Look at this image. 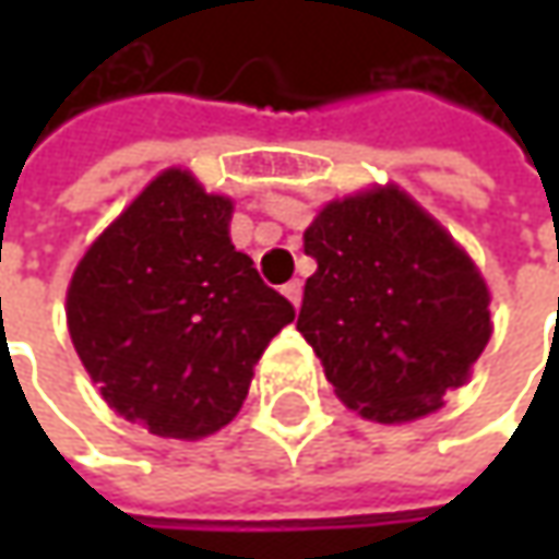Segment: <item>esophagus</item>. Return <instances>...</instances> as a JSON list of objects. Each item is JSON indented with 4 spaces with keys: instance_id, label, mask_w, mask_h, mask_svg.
<instances>
[{
    "instance_id": "obj_1",
    "label": "esophagus",
    "mask_w": 559,
    "mask_h": 559,
    "mask_svg": "<svg viewBox=\"0 0 559 559\" xmlns=\"http://www.w3.org/2000/svg\"><path fill=\"white\" fill-rule=\"evenodd\" d=\"M301 280H292V283H286V286H283V295H286V298H289L292 305H295V308H301Z\"/></svg>"
}]
</instances>
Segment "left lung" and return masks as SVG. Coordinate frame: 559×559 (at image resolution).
Here are the masks:
<instances>
[{"label": "left lung", "instance_id": "1", "mask_svg": "<svg viewBox=\"0 0 559 559\" xmlns=\"http://www.w3.org/2000/svg\"><path fill=\"white\" fill-rule=\"evenodd\" d=\"M317 273L298 333L360 417L411 423L466 382L491 338L488 286L397 186L330 202L305 229Z\"/></svg>", "mask_w": 559, "mask_h": 559}]
</instances>
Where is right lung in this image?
Segmentation results:
<instances>
[{
  "label": "right lung",
  "mask_w": 559,
  "mask_h": 559,
  "mask_svg": "<svg viewBox=\"0 0 559 559\" xmlns=\"http://www.w3.org/2000/svg\"><path fill=\"white\" fill-rule=\"evenodd\" d=\"M233 202L164 170L108 226L68 286V330L108 407L162 439L239 414L254 364L295 308L229 242Z\"/></svg>",
  "instance_id": "1"
}]
</instances>
